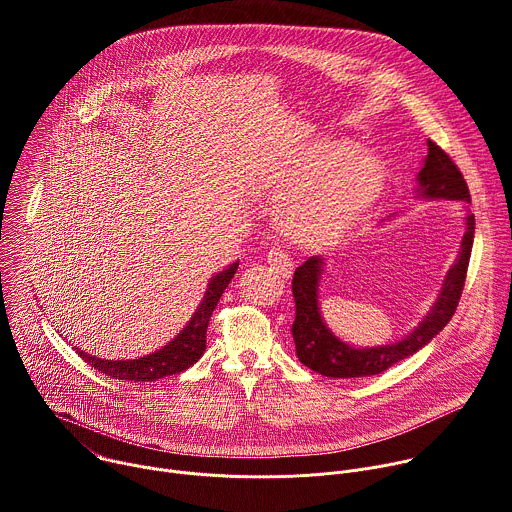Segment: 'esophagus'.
Masks as SVG:
<instances>
[{"label": "esophagus", "mask_w": 512, "mask_h": 512, "mask_svg": "<svg viewBox=\"0 0 512 512\" xmlns=\"http://www.w3.org/2000/svg\"><path fill=\"white\" fill-rule=\"evenodd\" d=\"M267 263L273 269V273L283 279H287L291 273H294V261H291V257L283 249H275V247L269 249Z\"/></svg>", "instance_id": "esophagus-1"}]
</instances>
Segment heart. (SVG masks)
I'll return each mask as SVG.
<instances>
[{
    "label": "heart",
    "instance_id": "heart-1",
    "mask_svg": "<svg viewBox=\"0 0 512 512\" xmlns=\"http://www.w3.org/2000/svg\"><path fill=\"white\" fill-rule=\"evenodd\" d=\"M381 184L379 162L350 152L338 139H322L281 164L277 186L289 192L279 223L298 241L334 235L371 202Z\"/></svg>",
    "mask_w": 512,
    "mask_h": 512
}]
</instances>
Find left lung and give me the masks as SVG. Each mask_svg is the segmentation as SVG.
I'll return each instance as SVG.
<instances>
[{
	"label": "left lung",
	"instance_id": "8db88e82",
	"mask_svg": "<svg viewBox=\"0 0 512 512\" xmlns=\"http://www.w3.org/2000/svg\"><path fill=\"white\" fill-rule=\"evenodd\" d=\"M417 180L421 186L419 192L425 198L470 202V190L460 168L440 145L431 139H427V158ZM474 229V214L470 212L466 216V233L462 239L458 261L448 271L440 298H437L435 306L425 316V320L405 340L389 346L354 348L340 342L324 326L318 308V279L322 273V259L310 257L304 265L296 269L294 281H291V289H294L296 300V320L294 326H291V334H294L296 354L300 362L324 377L356 379L379 375L393 367L395 362L423 348L437 332L444 330V326L456 314L472 255Z\"/></svg>",
	"mask_w": 512,
	"mask_h": 512
}]
</instances>
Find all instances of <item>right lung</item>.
I'll list each match as a JSON object with an SVG mask.
<instances>
[{"instance_id": "obj_1", "label": "right lung", "mask_w": 512, "mask_h": 512, "mask_svg": "<svg viewBox=\"0 0 512 512\" xmlns=\"http://www.w3.org/2000/svg\"><path fill=\"white\" fill-rule=\"evenodd\" d=\"M237 267H239V263H233L231 267H227L225 271H221L210 279L204 300L198 306V310L194 312L188 326L158 352H152L148 356L135 358V360H101L91 354H85L83 350H77V352L81 354V358L87 364H91V367L97 369L99 373H103L111 379L127 381V383L129 381L131 383H152V381L186 371L188 367H192L194 362H198V358L202 356V352L206 348V328H208L210 316H212L218 300H221L223 291L227 289L229 281L235 277Z\"/></svg>"}]
</instances>
